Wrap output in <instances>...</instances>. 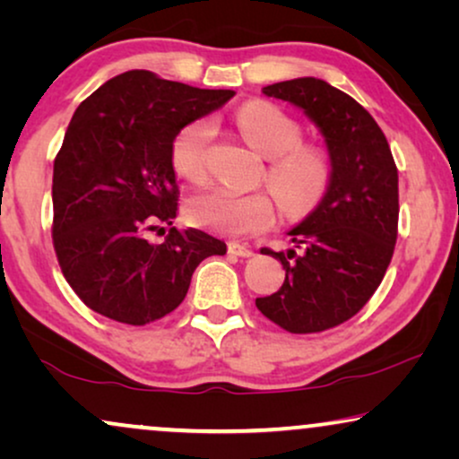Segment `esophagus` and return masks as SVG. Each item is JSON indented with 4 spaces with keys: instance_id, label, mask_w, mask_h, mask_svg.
<instances>
[{
    "instance_id": "1",
    "label": "esophagus",
    "mask_w": 459,
    "mask_h": 459,
    "mask_svg": "<svg viewBox=\"0 0 459 459\" xmlns=\"http://www.w3.org/2000/svg\"><path fill=\"white\" fill-rule=\"evenodd\" d=\"M228 253L234 255V256H242V259H247V256H253V248L244 247V244L231 242L230 247H228Z\"/></svg>"
}]
</instances>
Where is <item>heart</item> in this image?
Instances as JSON below:
<instances>
[{
    "label": "heart",
    "mask_w": 459,
    "mask_h": 459,
    "mask_svg": "<svg viewBox=\"0 0 459 459\" xmlns=\"http://www.w3.org/2000/svg\"><path fill=\"white\" fill-rule=\"evenodd\" d=\"M236 123L250 146L269 159L265 179L281 209L300 215L317 204L328 187L330 160L319 148L300 143V125L267 102L244 104L238 110ZM212 134V123L198 118L175 135L171 162L178 175L187 181L204 179ZM186 212L192 223L225 236L263 231L275 219L273 198L267 192L244 194L230 187H212L196 194L187 200Z\"/></svg>",
    "instance_id": "b5f03b06"
}]
</instances>
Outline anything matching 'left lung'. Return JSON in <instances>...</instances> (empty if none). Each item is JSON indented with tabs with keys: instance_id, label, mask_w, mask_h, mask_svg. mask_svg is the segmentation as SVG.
I'll use <instances>...</instances> for the list:
<instances>
[{
	"instance_id": "left-lung-1",
	"label": "left lung",
	"mask_w": 459,
	"mask_h": 459,
	"mask_svg": "<svg viewBox=\"0 0 459 459\" xmlns=\"http://www.w3.org/2000/svg\"><path fill=\"white\" fill-rule=\"evenodd\" d=\"M263 93L297 106L316 125L330 181L316 209L288 230L294 248H265L281 261L286 280L255 303L292 334L322 332L353 317L385 278L397 242V167L372 115L324 79L281 81Z\"/></svg>"
}]
</instances>
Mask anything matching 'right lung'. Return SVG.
Wrapping results in <instances>:
<instances>
[{
	"instance_id": "1",
	"label": "right lung",
	"mask_w": 459,
	"mask_h": 459,
	"mask_svg": "<svg viewBox=\"0 0 459 459\" xmlns=\"http://www.w3.org/2000/svg\"><path fill=\"white\" fill-rule=\"evenodd\" d=\"M234 96L127 71L74 110L54 160L52 236L62 273L90 309L154 322L186 299L200 261L225 255V242L194 228H171L162 244L143 234L178 217L175 135Z\"/></svg>"
}]
</instances>
